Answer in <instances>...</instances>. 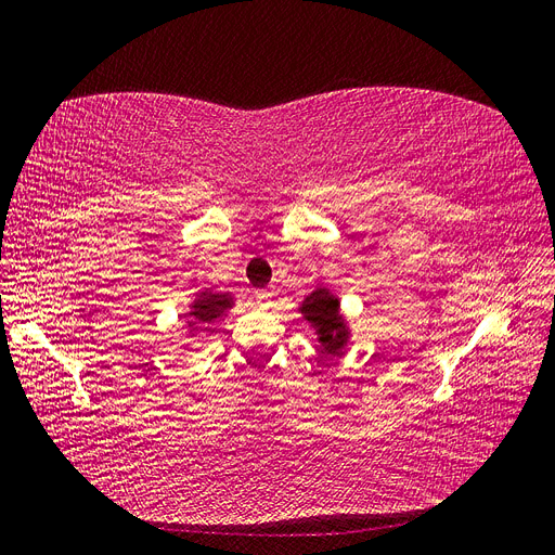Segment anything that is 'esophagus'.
<instances>
[{"instance_id":"esophagus-1","label":"esophagus","mask_w":555,"mask_h":555,"mask_svg":"<svg viewBox=\"0 0 555 555\" xmlns=\"http://www.w3.org/2000/svg\"><path fill=\"white\" fill-rule=\"evenodd\" d=\"M272 301H274V293L272 291H260L256 295V304L260 306V309H270Z\"/></svg>"}]
</instances>
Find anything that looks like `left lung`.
<instances>
[{"mask_svg":"<svg viewBox=\"0 0 555 555\" xmlns=\"http://www.w3.org/2000/svg\"><path fill=\"white\" fill-rule=\"evenodd\" d=\"M301 313L306 320L318 326V334H320L324 350L338 352L347 338V332H345V326L338 315V299L320 288L304 299Z\"/></svg>","mask_w":555,"mask_h":555,"instance_id":"8db88e82","label":"left lung"}]
</instances>
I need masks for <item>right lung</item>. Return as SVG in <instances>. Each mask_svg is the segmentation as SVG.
Here are the masks:
<instances>
[{
    "label": "right lung",
    "instance_id": "1",
    "mask_svg": "<svg viewBox=\"0 0 555 555\" xmlns=\"http://www.w3.org/2000/svg\"><path fill=\"white\" fill-rule=\"evenodd\" d=\"M231 306V299L217 293H201L192 306V322L190 324H210L223 315Z\"/></svg>",
    "mask_w": 555,
    "mask_h": 555
}]
</instances>
